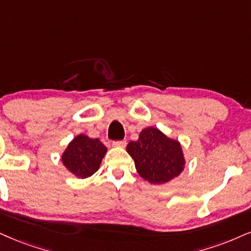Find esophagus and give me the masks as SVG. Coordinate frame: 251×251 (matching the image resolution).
<instances>
[{
  "mask_svg": "<svg viewBox=\"0 0 251 251\" xmlns=\"http://www.w3.org/2000/svg\"><path fill=\"white\" fill-rule=\"evenodd\" d=\"M126 140L113 142V145H114V147H126Z\"/></svg>",
  "mask_w": 251,
  "mask_h": 251,
  "instance_id": "esophagus-1",
  "label": "esophagus"
}]
</instances>
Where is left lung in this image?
I'll return each mask as SVG.
<instances>
[{
	"label": "left lung",
	"instance_id": "8db88e82",
	"mask_svg": "<svg viewBox=\"0 0 251 251\" xmlns=\"http://www.w3.org/2000/svg\"><path fill=\"white\" fill-rule=\"evenodd\" d=\"M126 151L134 159L138 175L151 184L168 182L184 170L180 143L153 126L143 129L137 141L129 142Z\"/></svg>",
	"mask_w": 251,
	"mask_h": 251
}]
</instances>
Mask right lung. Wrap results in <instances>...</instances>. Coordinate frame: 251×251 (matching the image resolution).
Returning a JSON list of instances; mask_svg holds the SVG:
<instances>
[{
	"label": "right lung",
	"mask_w": 251,
	"mask_h": 251,
	"mask_svg": "<svg viewBox=\"0 0 251 251\" xmlns=\"http://www.w3.org/2000/svg\"><path fill=\"white\" fill-rule=\"evenodd\" d=\"M107 148L98 138L80 134L74 137L61 156V162L78 178H88L100 168Z\"/></svg>",
	"instance_id": "right-lung-1"
}]
</instances>
